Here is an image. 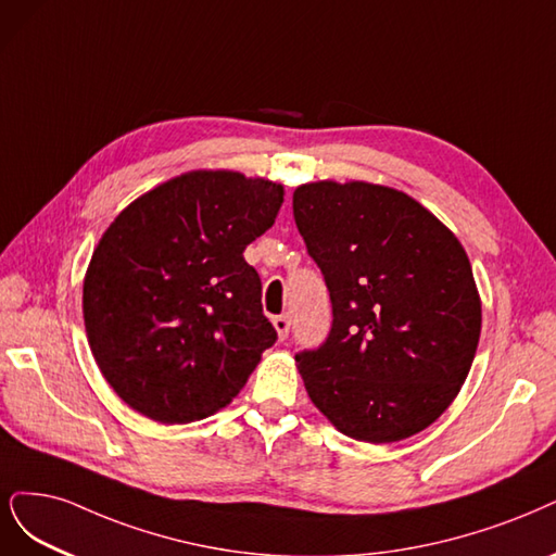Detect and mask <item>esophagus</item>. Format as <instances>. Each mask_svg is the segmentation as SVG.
Returning <instances> with one entry per match:
<instances>
[{"mask_svg":"<svg viewBox=\"0 0 556 556\" xmlns=\"http://www.w3.org/2000/svg\"><path fill=\"white\" fill-rule=\"evenodd\" d=\"M271 321H274V329H276V333H278L280 340H285L287 336H290V317H287V315H278V317H274Z\"/></svg>","mask_w":556,"mask_h":556,"instance_id":"obj_1","label":"esophagus"}]
</instances>
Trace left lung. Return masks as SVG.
<instances>
[{"label":"left lung","mask_w":556,"mask_h":556,"mask_svg":"<svg viewBox=\"0 0 556 556\" xmlns=\"http://www.w3.org/2000/svg\"><path fill=\"white\" fill-rule=\"evenodd\" d=\"M292 206L333 308L321 348L296 354L313 405L368 444L426 430L460 393L481 338L463 243L424 204L379 184H301Z\"/></svg>","instance_id":"left-lung-1"}]
</instances>
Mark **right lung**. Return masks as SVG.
Returning <instances> with one entry per match:
<instances>
[{"label":"right lung","mask_w":556,"mask_h":556,"mask_svg":"<svg viewBox=\"0 0 556 556\" xmlns=\"http://www.w3.org/2000/svg\"><path fill=\"white\" fill-rule=\"evenodd\" d=\"M280 184L193 169L132 200L110 223L83 285L91 354L130 409L165 426L227 407L276 329L243 260L276 223Z\"/></svg>","instance_id":"right-lung-1"}]
</instances>
